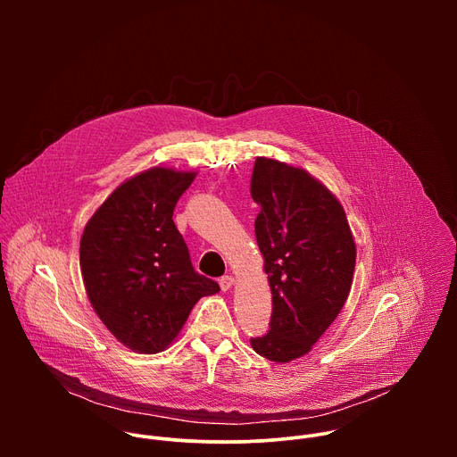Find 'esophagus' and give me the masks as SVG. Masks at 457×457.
Returning <instances> with one entry per match:
<instances>
[{
  "instance_id": "obj_1",
  "label": "esophagus",
  "mask_w": 457,
  "mask_h": 457,
  "mask_svg": "<svg viewBox=\"0 0 457 457\" xmlns=\"http://www.w3.org/2000/svg\"><path fill=\"white\" fill-rule=\"evenodd\" d=\"M219 284H220V289H222V291H228V289H231V287H233L235 278H233V277H229V275H226V277H222V278L219 280Z\"/></svg>"
}]
</instances>
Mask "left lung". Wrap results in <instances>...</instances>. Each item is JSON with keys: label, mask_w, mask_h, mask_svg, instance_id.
Segmentation results:
<instances>
[{"label": "left lung", "mask_w": 457, "mask_h": 457, "mask_svg": "<svg viewBox=\"0 0 457 457\" xmlns=\"http://www.w3.org/2000/svg\"><path fill=\"white\" fill-rule=\"evenodd\" d=\"M251 199L260 206L254 235L273 295L270 331L251 347L286 363L309 353L342 311L356 245L342 204L300 168L258 157Z\"/></svg>", "instance_id": "obj_1"}]
</instances>
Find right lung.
<instances>
[{
    "mask_svg": "<svg viewBox=\"0 0 457 457\" xmlns=\"http://www.w3.org/2000/svg\"><path fill=\"white\" fill-rule=\"evenodd\" d=\"M195 173L152 168L120 184L88 220L79 262L92 307L126 347L164 351L219 284L191 266L173 210Z\"/></svg>",
    "mask_w": 457,
    "mask_h": 457,
    "instance_id": "1",
    "label": "right lung"
}]
</instances>
